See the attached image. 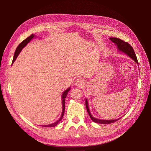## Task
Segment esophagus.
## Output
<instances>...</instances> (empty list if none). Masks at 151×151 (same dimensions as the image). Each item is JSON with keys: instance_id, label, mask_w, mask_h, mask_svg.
<instances>
[{"instance_id": "obj_1", "label": "esophagus", "mask_w": 151, "mask_h": 151, "mask_svg": "<svg viewBox=\"0 0 151 151\" xmlns=\"http://www.w3.org/2000/svg\"><path fill=\"white\" fill-rule=\"evenodd\" d=\"M75 84L77 86H79V87H83L84 86V81L82 79H77L75 81Z\"/></svg>"}]
</instances>
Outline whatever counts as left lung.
I'll return each instance as SVG.
<instances>
[{
	"label": "left lung",
	"mask_w": 151,
	"mask_h": 151,
	"mask_svg": "<svg viewBox=\"0 0 151 151\" xmlns=\"http://www.w3.org/2000/svg\"><path fill=\"white\" fill-rule=\"evenodd\" d=\"M109 40H111L112 42L115 43V45H116L117 48L118 50H119V51L126 53L128 56L130 57L132 59H133V60L135 62H136L137 63V64H139L137 58L134 50L129 43L124 42V41H123L122 40L117 38H109ZM86 106L87 111H88V113L89 114L90 118H91V120H92L93 122H94L95 123H101V124H109V123H112L113 122H115L117 120L120 119V118H118V119H116V120H103L98 119V118H95L92 115H91V114L89 111V106H88V101H87L86 99Z\"/></svg>",
	"instance_id": "obj_1"
}]
</instances>
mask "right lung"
<instances>
[{
	"label": "right lung",
	"mask_w": 151,
	"mask_h": 151,
	"mask_svg": "<svg viewBox=\"0 0 151 151\" xmlns=\"http://www.w3.org/2000/svg\"><path fill=\"white\" fill-rule=\"evenodd\" d=\"M35 35L33 34L31 35L30 36H29V37H28L27 38H26L24 40L22 41V42L18 45V47H17L16 50V52H15V53H14V58H13V60H12V63H14V62L16 60V58L17 57L18 55L19 54V53L21 52V51L22 50V49L26 45L28 44L30 41L33 39L34 37H35ZM70 88H68L67 89H66L64 92H63V93L62 94V115H61V117L60 118V119H59L58 121H57L56 122H55L53 123H52V124H50V125H42V126H43V127H55L56 125H58V123H60V122L62 120V118H63V115H64V111H65V98L67 96V95L68 94V91H70Z\"/></svg>",
	"instance_id": "right-lung-1"
}]
</instances>
